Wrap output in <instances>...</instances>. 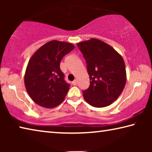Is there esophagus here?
<instances>
[{
    "mask_svg": "<svg viewBox=\"0 0 152 152\" xmlns=\"http://www.w3.org/2000/svg\"><path fill=\"white\" fill-rule=\"evenodd\" d=\"M77 82H78V81H77V80H74L72 82V84H73V85H76Z\"/></svg>",
    "mask_w": 152,
    "mask_h": 152,
    "instance_id": "1",
    "label": "esophagus"
}]
</instances>
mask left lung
<instances>
[{"label": "left lung", "instance_id": "8db88e82", "mask_svg": "<svg viewBox=\"0 0 152 152\" xmlns=\"http://www.w3.org/2000/svg\"><path fill=\"white\" fill-rule=\"evenodd\" d=\"M87 64L90 86L82 92L94 107L112 104L123 92L127 80L124 60L117 51L102 41L92 38L77 43Z\"/></svg>", "mask_w": 152, "mask_h": 152}]
</instances>
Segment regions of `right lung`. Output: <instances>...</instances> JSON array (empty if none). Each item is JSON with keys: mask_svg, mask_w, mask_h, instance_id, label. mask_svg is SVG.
Instances as JSON below:
<instances>
[{"mask_svg": "<svg viewBox=\"0 0 152 152\" xmlns=\"http://www.w3.org/2000/svg\"><path fill=\"white\" fill-rule=\"evenodd\" d=\"M74 49L71 43L50 41L42 45L30 58L24 82L33 101L41 107L51 109L62 102L70 85L64 80L60 61Z\"/></svg>", "mask_w": 152, "mask_h": 152, "instance_id": "obj_1", "label": "right lung"}]
</instances>
